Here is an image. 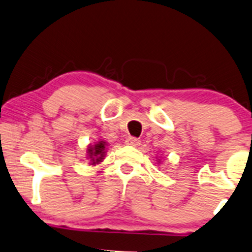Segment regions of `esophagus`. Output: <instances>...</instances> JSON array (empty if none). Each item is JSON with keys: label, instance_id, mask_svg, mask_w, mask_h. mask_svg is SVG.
Segmentation results:
<instances>
[{"label": "esophagus", "instance_id": "obj_1", "mask_svg": "<svg viewBox=\"0 0 252 252\" xmlns=\"http://www.w3.org/2000/svg\"><path fill=\"white\" fill-rule=\"evenodd\" d=\"M124 143H126V146L135 147V146H138V144H140V140H137L136 137H132V136H129V137L126 138V142H124Z\"/></svg>", "mask_w": 252, "mask_h": 252}]
</instances>
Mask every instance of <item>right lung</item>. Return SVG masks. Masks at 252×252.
<instances>
[{"label": "right lung", "instance_id": "obj_1", "mask_svg": "<svg viewBox=\"0 0 252 252\" xmlns=\"http://www.w3.org/2000/svg\"><path fill=\"white\" fill-rule=\"evenodd\" d=\"M106 142L104 141H99L94 146H90L88 148V155L91 158V164L99 163L103 160L104 156H105L106 152Z\"/></svg>", "mask_w": 252, "mask_h": 252}]
</instances>
